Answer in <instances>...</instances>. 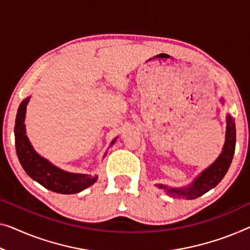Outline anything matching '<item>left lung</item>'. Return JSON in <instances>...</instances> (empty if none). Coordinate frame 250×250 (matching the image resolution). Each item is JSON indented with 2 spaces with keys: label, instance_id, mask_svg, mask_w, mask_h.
<instances>
[{
  "label": "left lung",
  "instance_id": "8db88e82",
  "mask_svg": "<svg viewBox=\"0 0 250 250\" xmlns=\"http://www.w3.org/2000/svg\"><path fill=\"white\" fill-rule=\"evenodd\" d=\"M227 129H226V140L223 145L221 154L215 159L213 164H211L197 176L191 184L186 188H168V186L157 184L159 188L165 189V192L170 196L184 197L188 200L196 199L204 193L210 191L220 183L221 180L228 172L230 164L232 162L234 148H236V125L234 119L230 115H227Z\"/></svg>",
  "mask_w": 250,
  "mask_h": 250
}]
</instances>
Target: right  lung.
Here are the masks:
<instances>
[{"instance_id": "1", "label": "right lung", "mask_w": 250, "mask_h": 250, "mask_svg": "<svg viewBox=\"0 0 250 250\" xmlns=\"http://www.w3.org/2000/svg\"><path fill=\"white\" fill-rule=\"evenodd\" d=\"M29 100L30 96L21 102L14 125L17 155L25 173L43 188L61 194H74L94 184L98 181V176L65 172L37 154L25 135L24 118ZM114 140L111 145L114 143Z\"/></svg>"}]
</instances>
